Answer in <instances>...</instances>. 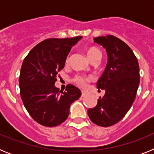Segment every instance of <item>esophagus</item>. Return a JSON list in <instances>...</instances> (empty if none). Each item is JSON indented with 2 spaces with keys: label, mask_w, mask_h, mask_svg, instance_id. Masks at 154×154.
I'll return each instance as SVG.
<instances>
[{
  "label": "esophagus",
  "mask_w": 154,
  "mask_h": 154,
  "mask_svg": "<svg viewBox=\"0 0 154 154\" xmlns=\"http://www.w3.org/2000/svg\"><path fill=\"white\" fill-rule=\"evenodd\" d=\"M85 96H86V94H85V92H82V97H85Z\"/></svg>",
  "instance_id": "esophagus-1"
}]
</instances>
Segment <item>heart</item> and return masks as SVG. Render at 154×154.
I'll list each match as a JSON object with an SVG mask.
<instances>
[{
	"mask_svg": "<svg viewBox=\"0 0 154 154\" xmlns=\"http://www.w3.org/2000/svg\"><path fill=\"white\" fill-rule=\"evenodd\" d=\"M101 55V52L98 48H90L88 51H87V55L89 57V59L93 58L95 55ZM70 60V56L68 55L66 59H65V63L68 64ZM93 80V77L91 75H78L75 76L73 79V82L78 86L81 87V88H85L88 85L89 82Z\"/></svg>",
	"mask_w": 154,
	"mask_h": 154,
	"instance_id": "heart-1",
	"label": "heart"
}]
</instances>
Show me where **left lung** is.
Masks as SVG:
<instances>
[{"instance_id": "1", "label": "left lung", "mask_w": 154, "mask_h": 154, "mask_svg": "<svg viewBox=\"0 0 154 154\" xmlns=\"http://www.w3.org/2000/svg\"><path fill=\"white\" fill-rule=\"evenodd\" d=\"M94 42L107 52L106 67L96 83L106 92L88 115L92 123L107 127L120 121L132 106L140 84V67L131 48L116 37H97Z\"/></svg>"}]
</instances>
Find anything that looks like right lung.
<instances>
[{
    "instance_id": "right-lung-1",
    "label": "right lung",
    "mask_w": 154,
    "mask_h": 154,
    "mask_svg": "<svg viewBox=\"0 0 154 154\" xmlns=\"http://www.w3.org/2000/svg\"><path fill=\"white\" fill-rule=\"evenodd\" d=\"M82 38L45 39L24 59L19 77L21 97L30 116L42 126L53 127L63 123L71 104L81 96L74 85L69 84L63 92L55 83L71 48Z\"/></svg>"
}]
</instances>
